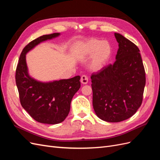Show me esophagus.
Here are the masks:
<instances>
[{
    "instance_id": "obj_1",
    "label": "esophagus",
    "mask_w": 160,
    "mask_h": 160,
    "mask_svg": "<svg viewBox=\"0 0 160 160\" xmlns=\"http://www.w3.org/2000/svg\"><path fill=\"white\" fill-rule=\"evenodd\" d=\"M88 77L86 75H82L81 77V83L83 85H85L88 83Z\"/></svg>"
}]
</instances>
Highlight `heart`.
Listing matches in <instances>:
<instances>
[{
  "mask_svg": "<svg viewBox=\"0 0 160 160\" xmlns=\"http://www.w3.org/2000/svg\"><path fill=\"white\" fill-rule=\"evenodd\" d=\"M77 51L83 57L93 54L91 65L93 69H97L108 61L112 53V47L107 41L93 38L83 43Z\"/></svg>",
  "mask_w": 160,
  "mask_h": 160,
  "instance_id": "1",
  "label": "heart"
}]
</instances>
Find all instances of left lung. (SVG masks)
<instances>
[{"mask_svg": "<svg viewBox=\"0 0 160 160\" xmlns=\"http://www.w3.org/2000/svg\"><path fill=\"white\" fill-rule=\"evenodd\" d=\"M119 49L113 64L91 76L93 106L96 115L108 122H120L141 106L146 72L139 49L133 42L115 33Z\"/></svg>", "mask_w": 160, "mask_h": 160, "instance_id": "left-lung-1", "label": "left lung"}]
</instances>
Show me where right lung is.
<instances>
[{
  "mask_svg": "<svg viewBox=\"0 0 160 160\" xmlns=\"http://www.w3.org/2000/svg\"><path fill=\"white\" fill-rule=\"evenodd\" d=\"M59 35L58 32L45 35L31 41L22 49L16 69L15 79L21 104L39 123L57 124L63 122L70 111L72 97L81 87L80 76L41 83L28 74L26 53L41 42Z\"/></svg>",
  "mask_w": 160,
  "mask_h": 160,
  "instance_id": "right-lung-1",
  "label": "right lung"
}]
</instances>
